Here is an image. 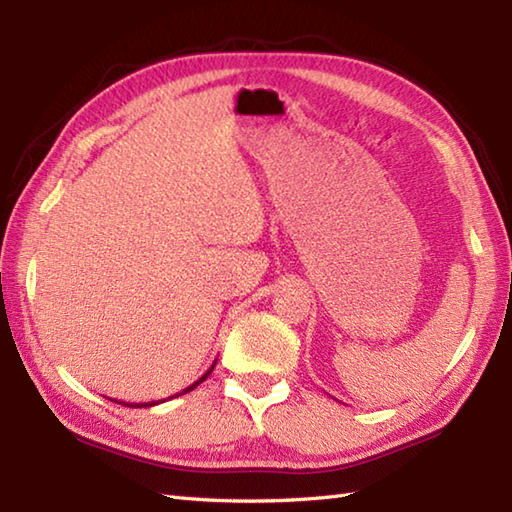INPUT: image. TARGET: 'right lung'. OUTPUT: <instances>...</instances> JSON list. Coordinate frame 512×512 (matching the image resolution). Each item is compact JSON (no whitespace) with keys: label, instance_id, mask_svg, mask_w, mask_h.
<instances>
[{"label":"right lung","instance_id":"add662e5","mask_svg":"<svg viewBox=\"0 0 512 512\" xmlns=\"http://www.w3.org/2000/svg\"><path fill=\"white\" fill-rule=\"evenodd\" d=\"M215 363L217 361H213V365L209 367V369H206V372L198 378V380H195V383L193 385H189V387H184L182 391H178V394H173V396H169V398H162V400H151V402H125V400H114V398H110V400H114V402H118V405H127V407H154V405H160V402H165V400H171V398H176V396H182V394H187V391H191V389H195V387H198L200 383H202V380H206V378H209V374L213 372V367H215Z\"/></svg>","mask_w":512,"mask_h":512}]
</instances>
